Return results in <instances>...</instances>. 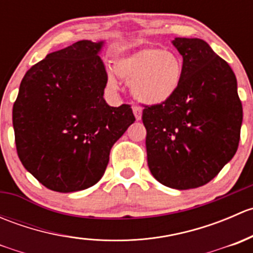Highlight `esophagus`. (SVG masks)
I'll list each match as a JSON object with an SVG mask.
<instances>
[{
    "instance_id": "esophagus-1",
    "label": "esophagus",
    "mask_w": 253,
    "mask_h": 253,
    "mask_svg": "<svg viewBox=\"0 0 253 253\" xmlns=\"http://www.w3.org/2000/svg\"><path fill=\"white\" fill-rule=\"evenodd\" d=\"M132 110H133L134 117H136L137 121H139V120L142 119V109L139 108V106H133V108H132Z\"/></svg>"
}]
</instances>
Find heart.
I'll list each match as a JSON object with an SVG mask.
<instances>
[{"label":"heart","instance_id":"heart-1","mask_svg":"<svg viewBox=\"0 0 253 253\" xmlns=\"http://www.w3.org/2000/svg\"><path fill=\"white\" fill-rule=\"evenodd\" d=\"M119 78L131 83L132 95L147 105H162L178 90L183 77V61L178 53L160 47H144L120 57L114 63ZM108 84L116 88L114 73H108Z\"/></svg>","mask_w":253,"mask_h":253}]
</instances>
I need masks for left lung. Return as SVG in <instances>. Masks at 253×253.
<instances>
[{"mask_svg": "<svg viewBox=\"0 0 253 253\" xmlns=\"http://www.w3.org/2000/svg\"><path fill=\"white\" fill-rule=\"evenodd\" d=\"M183 58L176 94L145 106V147L152 175L170 188L208 183L235 155L242 124L237 82L226 61L202 39L175 38Z\"/></svg>", "mask_w": 253, "mask_h": 253, "instance_id": "8db88e82", "label": "left lung"}]
</instances>
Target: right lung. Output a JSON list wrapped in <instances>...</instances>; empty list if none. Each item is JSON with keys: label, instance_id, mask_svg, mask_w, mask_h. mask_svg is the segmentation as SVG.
<instances>
[{"label": "right lung", "instance_id": "obj_1", "mask_svg": "<svg viewBox=\"0 0 253 253\" xmlns=\"http://www.w3.org/2000/svg\"><path fill=\"white\" fill-rule=\"evenodd\" d=\"M104 42L81 40L48 53L20 82L13 105L18 157L56 192L95 185L115 142L136 121L129 105H108Z\"/></svg>", "mask_w": 253, "mask_h": 253}]
</instances>
